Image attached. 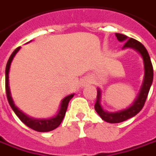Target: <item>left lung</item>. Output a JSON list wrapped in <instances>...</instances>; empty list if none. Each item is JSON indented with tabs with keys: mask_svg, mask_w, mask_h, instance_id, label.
Returning a JSON list of instances; mask_svg holds the SVG:
<instances>
[{
	"mask_svg": "<svg viewBox=\"0 0 156 156\" xmlns=\"http://www.w3.org/2000/svg\"><path fill=\"white\" fill-rule=\"evenodd\" d=\"M116 36L119 41H126L123 45V48H133L136 51H138L141 54L143 60H144V80L143 83V86L141 88V90H140V93H139L138 98L136 99V101H134V103L126 110L115 112V113L105 112L102 109L101 103H100L101 90L98 89L96 101L94 104V109L102 119L105 122H110V123H118V122H124V121L134 116L135 115H137L142 110L144 105L145 104L148 94H149L152 82H153V76H154L153 66H152L150 55L147 51L146 48L144 47L139 41L134 40L133 38H127V36L124 35V34L116 33Z\"/></svg>",
	"mask_w": 156,
	"mask_h": 156,
	"instance_id": "obj_1",
	"label": "left lung"
}]
</instances>
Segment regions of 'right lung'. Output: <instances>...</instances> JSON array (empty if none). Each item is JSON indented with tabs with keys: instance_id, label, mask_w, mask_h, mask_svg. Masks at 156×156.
<instances>
[{
	"instance_id": "add662e5",
	"label": "right lung",
	"mask_w": 156,
	"mask_h": 156,
	"mask_svg": "<svg viewBox=\"0 0 156 156\" xmlns=\"http://www.w3.org/2000/svg\"><path fill=\"white\" fill-rule=\"evenodd\" d=\"M20 47H17L15 51H14L12 55L9 57V60L6 63V97H7V101L9 102V105H11L12 109L13 110V112H15V114L18 116V118L21 120L22 122L26 125L28 126L30 128H32L33 130H35V131L38 132H49L51 131V130H54L56 127L59 126L61 122H62L63 118L65 116V114H66V112H67V105H68V103L70 100L73 97V94H70L68 95L66 98H64L62 101V104H61V108H60L59 112L57 113V115L52 118H50V119H33V118H30L29 116H27L26 115H24L21 111H19L18 109L17 108V106H15V105L13 103V101L12 99V96H11V92H10L9 85H8V73H9L10 66H11V62L13 59L14 55H16L18 51H19Z\"/></svg>"
}]
</instances>
